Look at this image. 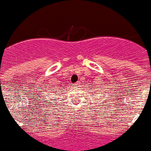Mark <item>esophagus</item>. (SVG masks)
Here are the masks:
<instances>
[{"instance_id": "esophagus-1", "label": "esophagus", "mask_w": 151, "mask_h": 151, "mask_svg": "<svg viewBox=\"0 0 151 151\" xmlns=\"http://www.w3.org/2000/svg\"><path fill=\"white\" fill-rule=\"evenodd\" d=\"M79 84H80V82H76V83H75V84H74V85H75V86H78Z\"/></svg>"}]
</instances>
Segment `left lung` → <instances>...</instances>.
I'll return each instance as SVG.
<instances>
[{
  "label": "left lung",
  "mask_w": 151,
  "mask_h": 151,
  "mask_svg": "<svg viewBox=\"0 0 151 151\" xmlns=\"http://www.w3.org/2000/svg\"><path fill=\"white\" fill-rule=\"evenodd\" d=\"M101 104H102V102H101Z\"/></svg>",
  "instance_id": "8db88e82"
}]
</instances>
